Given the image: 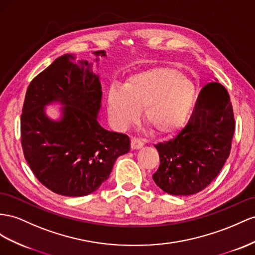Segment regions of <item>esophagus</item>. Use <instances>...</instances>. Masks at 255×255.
<instances>
[{
    "label": "esophagus",
    "mask_w": 255,
    "mask_h": 255,
    "mask_svg": "<svg viewBox=\"0 0 255 255\" xmlns=\"http://www.w3.org/2000/svg\"><path fill=\"white\" fill-rule=\"evenodd\" d=\"M143 145H144V142H143V140L138 139V138H132L131 139V148L132 149H139Z\"/></svg>",
    "instance_id": "obj_1"
}]
</instances>
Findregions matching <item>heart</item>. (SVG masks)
<instances>
[{"instance_id":"heart-1","label":"heart","mask_w":255,"mask_h":255,"mask_svg":"<svg viewBox=\"0 0 255 255\" xmlns=\"http://www.w3.org/2000/svg\"><path fill=\"white\" fill-rule=\"evenodd\" d=\"M196 87L181 72L171 68H154L128 78L125 87H111L108 110L113 126L124 130L143 120L156 133L168 134L183 126L194 107Z\"/></svg>"}]
</instances>
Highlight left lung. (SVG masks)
<instances>
[{
    "label": "left lung",
    "instance_id": "8db88e82",
    "mask_svg": "<svg viewBox=\"0 0 255 255\" xmlns=\"http://www.w3.org/2000/svg\"><path fill=\"white\" fill-rule=\"evenodd\" d=\"M234 132L230 95L215 78L201 89L187 125L173 139L154 145L160 158L153 174L156 185L174 196L204 190L230 156Z\"/></svg>",
    "mask_w": 255,
    "mask_h": 255
}]
</instances>
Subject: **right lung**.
<instances>
[{
	"label": "right lung",
	"instance_id": "add662e5",
	"mask_svg": "<svg viewBox=\"0 0 255 255\" xmlns=\"http://www.w3.org/2000/svg\"><path fill=\"white\" fill-rule=\"evenodd\" d=\"M96 62L106 57L98 50ZM93 62L65 54L30 83L21 115L24 158L37 180L56 194L82 197L97 191L117 157L130 151L128 135L108 131L98 122L102 90ZM60 103L62 116L44 112Z\"/></svg>",
	"mask_w": 255,
	"mask_h": 255
}]
</instances>
